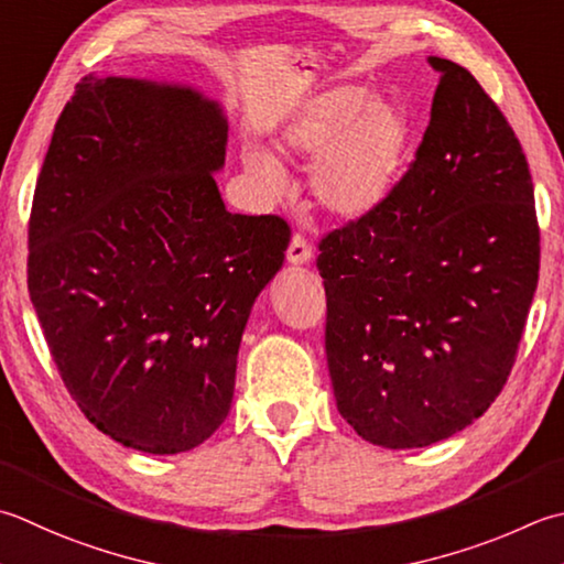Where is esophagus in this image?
Here are the masks:
<instances>
[{"label":"esophagus","mask_w":564,"mask_h":564,"mask_svg":"<svg viewBox=\"0 0 564 564\" xmlns=\"http://www.w3.org/2000/svg\"><path fill=\"white\" fill-rule=\"evenodd\" d=\"M285 257H289V261L295 263V267H301V263H307L313 259V249H311V245H307L303 235H293Z\"/></svg>","instance_id":"1"}]
</instances>
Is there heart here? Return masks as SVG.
<instances>
[{
    "label": "heart",
    "mask_w": 564,
    "mask_h": 564,
    "mask_svg": "<svg viewBox=\"0 0 564 564\" xmlns=\"http://www.w3.org/2000/svg\"><path fill=\"white\" fill-rule=\"evenodd\" d=\"M411 119L401 102L361 85H337L307 99L283 121L285 156L311 161L307 187L317 207L355 223L377 213L401 178ZM247 171L269 195L285 187L283 165L271 153L247 149Z\"/></svg>",
    "instance_id": "heart-1"
}]
</instances>
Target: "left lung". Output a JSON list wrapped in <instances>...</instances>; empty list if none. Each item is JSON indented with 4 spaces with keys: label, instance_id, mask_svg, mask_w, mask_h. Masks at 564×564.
I'll return each instance as SVG.
<instances>
[{
    "label": "left lung",
    "instance_id": "8db88e82",
    "mask_svg": "<svg viewBox=\"0 0 564 564\" xmlns=\"http://www.w3.org/2000/svg\"><path fill=\"white\" fill-rule=\"evenodd\" d=\"M440 73L415 161L377 213L319 241L337 411L371 445L440 443L487 413L538 289L525 153L467 68Z\"/></svg>",
    "mask_w": 564,
    "mask_h": 564
}]
</instances>
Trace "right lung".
<instances>
[{
	"instance_id": "right-lung-1",
	"label": "right lung",
	"mask_w": 564,
	"mask_h": 564,
	"mask_svg": "<svg viewBox=\"0 0 564 564\" xmlns=\"http://www.w3.org/2000/svg\"><path fill=\"white\" fill-rule=\"evenodd\" d=\"M223 107L193 87L87 75L55 121L29 219V295L77 408L149 455L225 423L251 305L291 227L235 215Z\"/></svg>"
}]
</instances>
